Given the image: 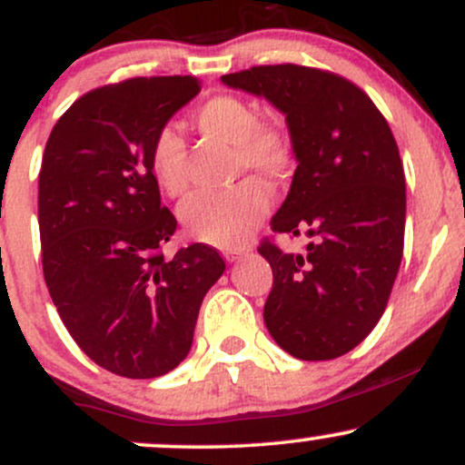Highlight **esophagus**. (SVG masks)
<instances>
[{"label": "esophagus", "mask_w": 465, "mask_h": 465, "mask_svg": "<svg viewBox=\"0 0 465 465\" xmlns=\"http://www.w3.org/2000/svg\"><path fill=\"white\" fill-rule=\"evenodd\" d=\"M240 258H242V251H225L227 262H238Z\"/></svg>", "instance_id": "34e87169"}]
</instances>
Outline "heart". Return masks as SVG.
<instances>
[{
  "mask_svg": "<svg viewBox=\"0 0 465 465\" xmlns=\"http://www.w3.org/2000/svg\"><path fill=\"white\" fill-rule=\"evenodd\" d=\"M196 129L236 148V174H255L266 183H284L297 163L295 143L280 120L258 117L255 106L238 95H214L192 115ZM148 163L163 194L183 196L188 190L185 143L177 131H157ZM269 212V196L255 181H242L225 192H199L179 207L185 232L218 249L242 247Z\"/></svg>",
  "mask_w": 465,
  "mask_h": 465,
  "instance_id": "obj_1",
  "label": "heart"
}]
</instances>
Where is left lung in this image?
Wrapping results in <instances>:
<instances>
[{
  "label": "left lung",
  "instance_id": "8db88e82",
  "mask_svg": "<svg viewBox=\"0 0 465 465\" xmlns=\"http://www.w3.org/2000/svg\"><path fill=\"white\" fill-rule=\"evenodd\" d=\"M223 83L286 115L297 170L271 229L312 238L303 253L260 242L273 269L266 328L295 359L343 356L381 322L402 260L407 194L393 133L370 95L325 69L258 65Z\"/></svg>",
  "mask_w": 465,
  "mask_h": 465
}]
</instances>
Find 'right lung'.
Returning <instances> with one entry per match:
<instances>
[{"instance_id": "obj_1", "label": "right lung", "mask_w": 465, "mask_h": 465, "mask_svg": "<svg viewBox=\"0 0 465 465\" xmlns=\"http://www.w3.org/2000/svg\"><path fill=\"white\" fill-rule=\"evenodd\" d=\"M201 92L192 76L104 84L58 117L39 173L44 277L67 332L106 371L157 378L188 356L205 292L225 271L210 244L163 258L153 137Z\"/></svg>"}]
</instances>
